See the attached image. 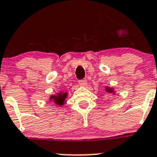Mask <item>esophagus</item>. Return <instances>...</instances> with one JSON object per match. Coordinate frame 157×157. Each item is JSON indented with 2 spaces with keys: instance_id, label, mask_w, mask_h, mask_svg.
I'll return each mask as SVG.
<instances>
[{
  "instance_id": "1",
  "label": "esophagus",
  "mask_w": 157,
  "mask_h": 157,
  "mask_svg": "<svg viewBox=\"0 0 157 157\" xmlns=\"http://www.w3.org/2000/svg\"><path fill=\"white\" fill-rule=\"evenodd\" d=\"M86 79H83V80H80V81H79V84L80 85V86H86Z\"/></svg>"
}]
</instances>
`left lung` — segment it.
Instances as JSON below:
<instances>
[{"instance_id": "1", "label": "left lung", "mask_w": 157, "mask_h": 157, "mask_svg": "<svg viewBox=\"0 0 157 157\" xmlns=\"http://www.w3.org/2000/svg\"><path fill=\"white\" fill-rule=\"evenodd\" d=\"M106 92H108V93H113V90L111 89V88H106Z\"/></svg>"}]
</instances>
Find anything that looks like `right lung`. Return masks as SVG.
<instances>
[{
    "label": "right lung",
    "instance_id": "right-lung-1",
    "mask_svg": "<svg viewBox=\"0 0 157 157\" xmlns=\"http://www.w3.org/2000/svg\"><path fill=\"white\" fill-rule=\"evenodd\" d=\"M67 96V93L60 92V94H57V95L51 96L50 99H51V101H53V103H55L57 105L61 106L64 103V100Z\"/></svg>",
    "mask_w": 157,
    "mask_h": 157
}]
</instances>
